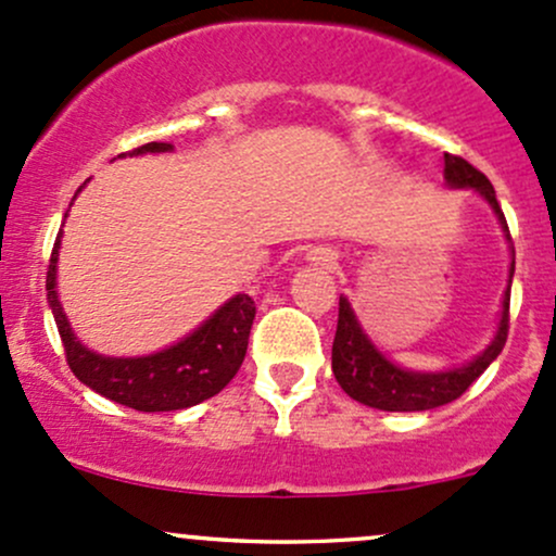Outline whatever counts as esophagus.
I'll return each mask as SVG.
<instances>
[{"label": "esophagus", "instance_id": "1", "mask_svg": "<svg viewBox=\"0 0 556 556\" xmlns=\"http://www.w3.org/2000/svg\"><path fill=\"white\" fill-rule=\"evenodd\" d=\"M308 261L314 266L329 268V266H334V253H332V250H327V248H314L308 253Z\"/></svg>", "mask_w": 556, "mask_h": 556}]
</instances>
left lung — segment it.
Segmentation results:
<instances>
[{"label": "left lung", "mask_w": 556, "mask_h": 556, "mask_svg": "<svg viewBox=\"0 0 556 556\" xmlns=\"http://www.w3.org/2000/svg\"><path fill=\"white\" fill-rule=\"evenodd\" d=\"M443 179H446L451 189H475L491 205V211L496 213L506 242H509V279H506L496 332H493L491 343L472 362L462 364V367L441 371L404 369L395 362H390L386 353L371 343L351 301L340 295L338 332H334L332 343V371L340 388L364 406L382 408V412H427V408L451 404L491 367V362H496V356L506 343V332H509V292L511 277H515V248H511L509 227H506L502 205H498L496 192H493V185L485 179V174L469 166L465 157L443 155Z\"/></svg>", "instance_id": "left-lung-1"}]
</instances>
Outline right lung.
Segmentation results:
<instances>
[{"mask_svg": "<svg viewBox=\"0 0 556 556\" xmlns=\"http://www.w3.org/2000/svg\"><path fill=\"white\" fill-rule=\"evenodd\" d=\"M170 150L174 144L168 142H150L118 157ZM81 189L84 187H78V192ZM60 242H63V231L54 240L50 271H47V303L52 308L60 340H63L68 367L84 386L115 404L137 408V412H176V408L203 404L205 399L229 386L248 351L250 327L255 319L253 298L237 292L224 306L213 311L203 325L194 327L179 343L163 348V351L148 353V356H105V353L89 351L76 338L63 303H60Z\"/></svg>", "mask_w": 556, "mask_h": 556, "instance_id": "add662e5", "label": "right lung"}]
</instances>
